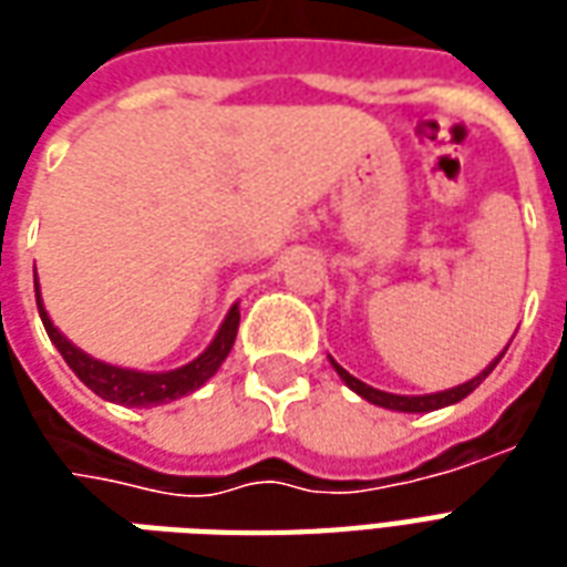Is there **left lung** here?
<instances>
[{"label":"left lung","mask_w":567,"mask_h":567,"mask_svg":"<svg viewBox=\"0 0 567 567\" xmlns=\"http://www.w3.org/2000/svg\"><path fill=\"white\" fill-rule=\"evenodd\" d=\"M511 346V343H507ZM507 352V349H504ZM504 352H501L492 364H488L486 370H480L474 380L462 382V385H455V389H446V392H434V394H392V392H380V389H373V385H368V382L355 380L349 370H343L337 361L331 358L333 370L340 373V380L352 389V392L358 394V398H364V401H370V404L377 406H385V410H394V413H431V410H440V406H452L458 404L462 398H467V394L474 392L480 382L486 380L488 373L495 370V364H498L501 358H504Z\"/></svg>","instance_id":"left-lung-1"}]
</instances>
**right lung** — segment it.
Segmentation results:
<instances>
[{
  "label": "right lung",
  "instance_id": "1",
  "mask_svg": "<svg viewBox=\"0 0 567 567\" xmlns=\"http://www.w3.org/2000/svg\"><path fill=\"white\" fill-rule=\"evenodd\" d=\"M35 303H39V316H42L44 331L51 337V343L60 349V355L72 368V373L93 394H100L103 401H112V404L121 406H161L169 404V401H178V398H185L190 392H197L199 385H206L218 373L224 358L230 355L236 340V328H239V303H234L230 312L224 316L215 340L194 361H187V364L175 370H163V373H145V370L117 368V364L100 361V358L87 355L84 349H79L72 340H66L63 333L56 331L54 321L48 316V309H44L39 279H35Z\"/></svg>",
  "mask_w": 567,
  "mask_h": 567
}]
</instances>
